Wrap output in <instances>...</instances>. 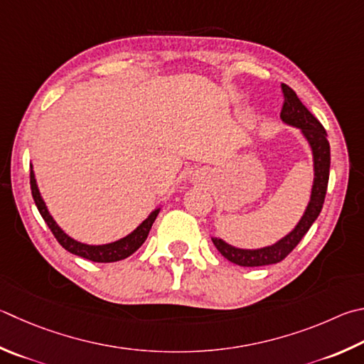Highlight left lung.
Listing matches in <instances>:
<instances>
[{
	"instance_id": "8db88e82",
	"label": "left lung",
	"mask_w": 364,
	"mask_h": 364,
	"mask_svg": "<svg viewBox=\"0 0 364 364\" xmlns=\"http://www.w3.org/2000/svg\"><path fill=\"white\" fill-rule=\"evenodd\" d=\"M282 121L301 129L304 136L307 138L310 148H312L315 170L312 196H310V202L307 205L306 213L302 215L301 221L297 223V226L287 237H283L282 240L274 243V245L264 247L259 250H242L228 245V243L223 242L221 239H211L218 251H220L228 261L242 267L269 266V264H277L285 259V257L296 248L297 243L302 240V237L307 234L310 226H312L314 221L318 218L323 208V203H325L329 180V165H331V149H329V141L326 138L328 134L318 119L304 107L302 102L297 98L296 92L291 87H288L287 84H282Z\"/></svg>"
}]
</instances>
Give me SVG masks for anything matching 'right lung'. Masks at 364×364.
<instances>
[{"instance_id":"obj_1","label":"right lung","mask_w":364,"mask_h":364,"mask_svg":"<svg viewBox=\"0 0 364 364\" xmlns=\"http://www.w3.org/2000/svg\"><path fill=\"white\" fill-rule=\"evenodd\" d=\"M30 186H31L33 200H35L39 213H41L43 220L49 226L50 232L54 234L57 242L60 243L65 250L70 251V253L85 257V259L94 261V262H116V261L125 259V257H129L130 255H134L135 251L143 245L144 240H146L149 230L153 228V223L156 221L157 215H159V210H154L153 213H151L146 220H144L140 226L134 230V232L129 234L127 237H124L121 240L108 243V245H85V243L73 240L71 237H68L60 228L57 226L54 218L49 215L48 207H46L41 194H39L33 170H30Z\"/></svg>"}]
</instances>
